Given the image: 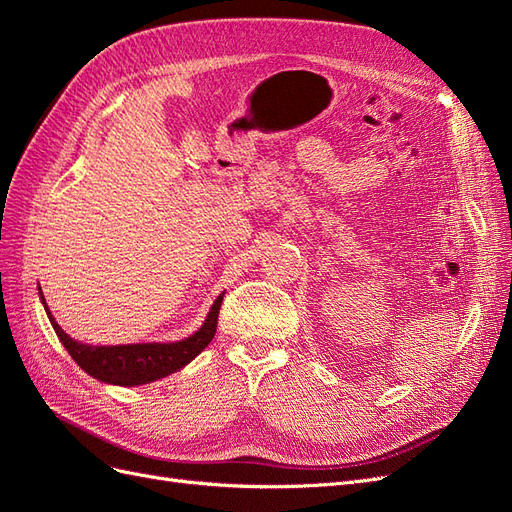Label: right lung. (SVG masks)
I'll list each match as a JSON object with an SVG mask.
<instances>
[{"mask_svg": "<svg viewBox=\"0 0 512 512\" xmlns=\"http://www.w3.org/2000/svg\"><path fill=\"white\" fill-rule=\"evenodd\" d=\"M42 294V292H40ZM44 303V297H40ZM224 294L215 299L211 312L194 335L181 339V342L173 344H126V346H87L74 342L61 331L59 324L53 320L49 307L44 303L46 314L53 324L57 337L61 344L70 352L72 359L79 363L89 376H94L108 384L119 386H136L147 384L158 378H164L173 371L188 365L194 356L203 352L218 329V314L222 307Z\"/></svg>", "mask_w": 512, "mask_h": 512, "instance_id": "right-lung-1", "label": "right lung"}]
</instances>
